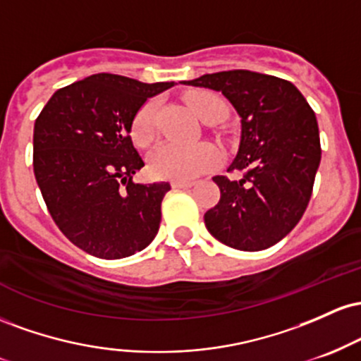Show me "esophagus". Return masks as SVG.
<instances>
[{
    "label": "esophagus",
    "instance_id": "obj_1",
    "mask_svg": "<svg viewBox=\"0 0 361 361\" xmlns=\"http://www.w3.org/2000/svg\"><path fill=\"white\" fill-rule=\"evenodd\" d=\"M171 186H173V188H190V186H193V181L175 180V181H171Z\"/></svg>",
    "mask_w": 361,
    "mask_h": 361
}]
</instances>
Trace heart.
Returning a JSON list of instances; mask_svg holds the SVG:
<instances>
[{
	"mask_svg": "<svg viewBox=\"0 0 361 361\" xmlns=\"http://www.w3.org/2000/svg\"><path fill=\"white\" fill-rule=\"evenodd\" d=\"M186 103L198 118L207 120L226 115V103L219 94L212 91H193L186 97ZM157 102L149 100L140 106L132 123V137L140 146H146L154 139ZM221 159L217 147L209 142L193 144V146H180V144L166 142L149 157V169L156 178L164 180L190 181L209 171Z\"/></svg>",
	"mask_w": 361,
	"mask_h": 361,
	"instance_id": "1",
	"label": "heart"
}]
</instances>
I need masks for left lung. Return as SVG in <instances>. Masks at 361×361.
<instances>
[{
    "mask_svg": "<svg viewBox=\"0 0 361 361\" xmlns=\"http://www.w3.org/2000/svg\"><path fill=\"white\" fill-rule=\"evenodd\" d=\"M188 86L221 91L241 118L238 154L214 176L221 200L204 219L215 239L241 251H259L287 235L304 215L321 163L316 114L292 82L234 69L204 74Z\"/></svg>",
    "mask_w": 361,
    "mask_h": 361,
    "instance_id": "1",
    "label": "left lung"
}]
</instances>
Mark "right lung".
<instances>
[{
  "label": "right lung",
  "instance_id": "obj_1",
  "mask_svg": "<svg viewBox=\"0 0 361 361\" xmlns=\"http://www.w3.org/2000/svg\"><path fill=\"white\" fill-rule=\"evenodd\" d=\"M175 82L100 73L52 94L34 127V173L54 222L91 256L118 259L156 238L169 183H134L144 166L130 139L147 98Z\"/></svg>",
  "mask_w": 361,
  "mask_h": 361
}]
</instances>
